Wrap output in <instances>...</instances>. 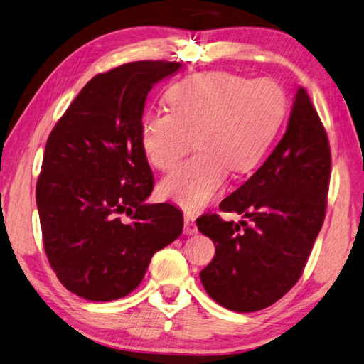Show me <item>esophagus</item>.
<instances>
[{
	"mask_svg": "<svg viewBox=\"0 0 364 364\" xmlns=\"http://www.w3.org/2000/svg\"><path fill=\"white\" fill-rule=\"evenodd\" d=\"M183 232H186L187 235H193L198 232V229H196V224H195V216L193 214L187 213L186 216H183Z\"/></svg>",
	"mask_w": 364,
	"mask_h": 364,
	"instance_id": "obj_1",
	"label": "esophagus"
}]
</instances>
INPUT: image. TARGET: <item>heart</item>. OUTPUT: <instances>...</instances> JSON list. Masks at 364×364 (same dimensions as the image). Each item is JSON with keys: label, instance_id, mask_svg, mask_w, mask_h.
<instances>
[{"label": "heart", "instance_id": "b5f03b06", "mask_svg": "<svg viewBox=\"0 0 364 364\" xmlns=\"http://www.w3.org/2000/svg\"><path fill=\"white\" fill-rule=\"evenodd\" d=\"M171 111L143 116L140 141L150 163L169 171L190 148H200L161 182L164 198L200 210L223 188L229 169L245 174L259 164L287 111L272 79L203 73L177 82L166 95Z\"/></svg>", "mask_w": 364, "mask_h": 364}]
</instances>
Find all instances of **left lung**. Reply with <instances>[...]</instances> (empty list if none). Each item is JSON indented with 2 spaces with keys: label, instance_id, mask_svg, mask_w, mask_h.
<instances>
[{
  "label": "left lung",
  "instance_id": "8db88e82",
  "mask_svg": "<svg viewBox=\"0 0 364 364\" xmlns=\"http://www.w3.org/2000/svg\"><path fill=\"white\" fill-rule=\"evenodd\" d=\"M331 148L306 90L295 93L281 141L263 166L221 201L218 214L196 219L216 253L200 272L211 299L237 313L271 306L299 281L324 223Z\"/></svg>",
  "mask_w": 364,
  "mask_h": 364
}]
</instances>
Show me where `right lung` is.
Segmentation results:
<instances>
[{"mask_svg": "<svg viewBox=\"0 0 364 364\" xmlns=\"http://www.w3.org/2000/svg\"><path fill=\"white\" fill-rule=\"evenodd\" d=\"M181 65L136 61L95 75L48 136L37 182L43 245L59 281L82 299L129 295L153 255L182 234L177 206L146 203L153 172L140 141L148 92Z\"/></svg>", "mask_w": 364, "mask_h": 364, "instance_id": "right-lung-1", "label": "right lung"}]
</instances>
